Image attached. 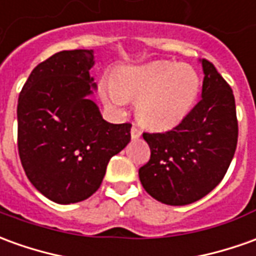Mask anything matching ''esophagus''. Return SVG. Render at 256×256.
Segmentation results:
<instances>
[{
  "instance_id": "1",
  "label": "esophagus",
  "mask_w": 256,
  "mask_h": 256,
  "mask_svg": "<svg viewBox=\"0 0 256 256\" xmlns=\"http://www.w3.org/2000/svg\"><path fill=\"white\" fill-rule=\"evenodd\" d=\"M130 134H132V138H133V140L138 138V137L141 136L140 128H137L136 126H133V128H132V130H130Z\"/></svg>"
}]
</instances>
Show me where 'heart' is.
I'll return each mask as SVG.
<instances>
[{
	"label": "heart",
	"instance_id": "1",
	"mask_svg": "<svg viewBox=\"0 0 256 256\" xmlns=\"http://www.w3.org/2000/svg\"><path fill=\"white\" fill-rule=\"evenodd\" d=\"M201 80L188 65L151 62L120 68L108 87V100L123 106L128 98L137 101V115L151 128H170L192 110Z\"/></svg>",
	"mask_w": 256,
	"mask_h": 256
}]
</instances>
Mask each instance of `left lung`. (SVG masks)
I'll use <instances>...</instances> for the list:
<instances>
[{
    "mask_svg": "<svg viewBox=\"0 0 256 256\" xmlns=\"http://www.w3.org/2000/svg\"><path fill=\"white\" fill-rule=\"evenodd\" d=\"M202 98L165 133H144L151 158L138 170L150 196L166 205L196 202L220 183L236 152L238 123L233 90L202 60Z\"/></svg>",
    "mask_w": 256,
    "mask_h": 256,
    "instance_id": "8db88e82",
    "label": "left lung"
}]
</instances>
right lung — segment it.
I'll return each mask as SVG.
<instances>
[{
  "mask_svg": "<svg viewBox=\"0 0 256 256\" xmlns=\"http://www.w3.org/2000/svg\"><path fill=\"white\" fill-rule=\"evenodd\" d=\"M92 50L54 54L30 73L18 100V150L30 183L54 202L87 200L110 159L130 141V123L104 120L90 96L97 88Z\"/></svg>",
  "mask_w": 256,
  "mask_h": 256,
  "instance_id": "obj_1",
  "label": "right lung"
}]
</instances>
